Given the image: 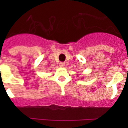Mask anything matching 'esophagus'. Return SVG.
I'll list each match as a JSON object with an SVG mask.
<instances>
[{
	"label": "esophagus",
	"instance_id": "34e87169",
	"mask_svg": "<svg viewBox=\"0 0 128 128\" xmlns=\"http://www.w3.org/2000/svg\"><path fill=\"white\" fill-rule=\"evenodd\" d=\"M59 66H60V67H64V66H65V63L63 62H60V63H59Z\"/></svg>",
	"mask_w": 128,
	"mask_h": 128
}]
</instances>
